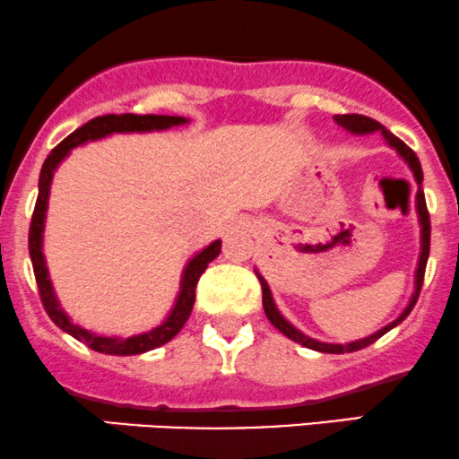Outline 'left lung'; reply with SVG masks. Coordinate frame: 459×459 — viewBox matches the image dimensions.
I'll list each match as a JSON object with an SVG mask.
<instances>
[{"label": "left lung", "instance_id": "left-lung-1", "mask_svg": "<svg viewBox=\"0 0 459 459\" xmlns=\"http://www.w3.org/2000/svg\"><path fill=\"white\" fill-rule=\"evenodd\" d=\"M335 122L339 126L346 128L348 133H354V134H369V133H380L382 137L386 139V143L391 145V148H395V152L402 156L403 160H406L408 167H411L414 180H417L419 185V191H417V214H419V225H421V253H419V264H417V273H414V292L411 296V300H408L406 309L402 311L400 316L395 317V320L391 322V325L382 326L380 331H376L374 335L369 337H363V339H357V342H350V343H326V342H317V339L305 335L303 331H299L294 325H290L288 320L281 316V311L277 309V305H274V299H273V292L271 288H268L266 279L262 277L260 271H255L257 279H260L262 283V303H264V311H266V317L271 320V325L277 328V331H281L285 337L292 339V342L300 343V346L305 348H311L316 350V352H326V354H343V352H357V350H363L371 346V343L376 342V339H380L385 333H389L391 328H395L397 325H402L403 320H406L408 314L412 311L414 303H417L419 299V292H421V285H423V274H425V266H428V257H429V234H432V228H429V212H428V206H425V195H423V188H421V182H423V169H421V163H419L417 154L412 152L411 148H408L406 143L402 142V139H397L395 134L391 131H386L385 126H382L380 122L371 120L368 116H359V113H346V116H335Z\"/></svg>", "mask_w": 459, "mask_h": 459}]
</instances>
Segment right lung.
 <instances>
[{"instance_id":"right-lung-1","label":"right lung","mask_w":459,"mask_h":459,"mask_svg":"<svg viewBox=\"0 0 459 459\" xmlns=\"http://www.w3.org/2000/svg\"><path fill=\"white\" fill-rule=\"evenodd\" d=\"M191 120L182 116H134V113H122V116H100L90 120L88 124L77 128L74 133H70L62 143L47 156L45 165L40 169V180H38V199L34 208V217H31L30 225V257L31 266H34L36 283L40 290V300L45 305L48 317H51L56 325L62 328L64 333L79 339L81 343L96 350L102 354H113V357H131V354H143L148 350H154L159 346H165L167 342H171L180 328L185 326L193 311V303H195V288L202 273L206 271L208 264L221 253V240L210 242L206 249H202L191 260L186 262L185 271L180 277V292L176 296V303L171 307V311L167 317L160 322L159 326H154L152 331L139 333V335L131 337H117V335H100V333L88 331V328L74 325L70 320V316L62 309L59 305L56 290H53L51 279H48V268L45 253H42V234H45V223H47V208H48V195H51V182L56 176L57 167L62 165V160L70 154V150L77 148V145H85L88 142H99V139L109 137L116 133H154V131H167L171 126H182Z\"/></svg>"}]
</instances>
